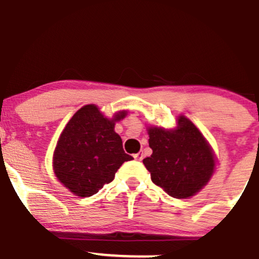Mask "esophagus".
Instances as JSON below:
<instances>
[{
  "label": "esophagus",
  "mask_w": 259,
  "mask_h": 259,
  "mask_svg": "<svg viewBox=\"0 0 259 259\" xmlns=\"http://www.w3.org/2000/svg\"><path fill=\"white\" fill-rule=\"evenodd\" d=\"M134 158H135L136 160H142V158H144V154H142L141 152L135 153V154H134Z\"/></svg>",
  "instance_id": "esophagus-1"
}]
</instances>
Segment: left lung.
Returning a JSON list of instances; mask_svg holds the SVG:
<instances>
[{
  "instance_id": "obj_1",
  "label": "left lung",
  "mask_w": 259,
  "mask_h": 259,
  "mask_svg": "<svg viewBox=\"0 0 259 259\" xmlns=\"http://www.w3.org/2000/svg\"><path fill=\"white\" fill-rule=\"evenodd\" d=\"M152 154L144 162L151 179L174 198L200 192L215 170V154L198 127L179 115L174 129L148 126Z\"/></svg>"
}]
</instances>
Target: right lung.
Returning a JSON list of instances; mask_svg holds the SVG:
<instances>
[{"label": "right lung", "instance_id": "right-lung-1", "mask_svg": "<svg viewBox=\"0 0 259 259\" xmlns=\"http://www.w3.org/2000/svg\"><path fill=\"white\" fill-rule=\"evenodd\" d=\"M127 111L107 118L96 105H86L70 118L53 152L56 178L79 197L97 194L114 179L118 169L133 157L124 152L120 136L114 132L117 121Z\"/></svg>", "mask_w": 259, "mask_h": 259}]
</instances>
